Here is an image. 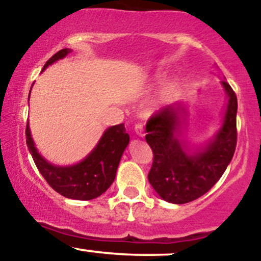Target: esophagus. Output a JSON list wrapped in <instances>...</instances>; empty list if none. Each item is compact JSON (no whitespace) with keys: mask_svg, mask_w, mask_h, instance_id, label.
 Segmentation results:
<instances>
[{"mask_svg":"<svg viewBox=\"0 0 261 261\" xmlns=\"http://www.w3.org/2000/svg\"><path fill=\"white\" fill-rule=\"evenodd\" d=\"M135 133H136V135L140 136V138H144V136H145V133H144L143 125H140V123L135 125Z\"/></svg>","mask_w":261,"mask_h":261,"instance_id":"esophagus-1","label":"esophagus"}]
</instances>
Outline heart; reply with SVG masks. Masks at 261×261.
Returning a JSON list of instances; mask_svg holds the SVG:
<instances>
[{
    "mask_svg": "<svg viewBox=\"0 0 261 261\" xmlns=\"http://www.w3.org/2000/svg\"><path fill=\"white\" fill-rule=\"evenodd\" d=\"M175 89H177V82H175L174 80H172V78L165 81L164 83L162 84V87H160L158 96L150 101L149 109L151 110V111L159 109V107L162 106L165 101H168V99H169L170 97L174 94Z\"/></svg>",
    "mask_w": 261,
    "mask_h": 261,
    "instance_id": "b5f03b06",
    "label": "heart"
}]
</instances>
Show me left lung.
<instances>
[{
	"mask_svg": "<svg viewBox=\"0 0 261 261\" xmlns=\"http://www.w3.org/2000/svg\"><path fill=\"white\" fill-rule=\"evenodd\" d=\"M227 103L221 125L203 144L184 138L186 103L172 105L146 123V143L154 160L147 179L158 196L174 204L194 201L210 191L222 177L236 147L238 98L226 81H221Z\"/></svg>",
	"mask_w": 261,
	"mask_h": 261,
	"instance_id": "1",
	"label": "left lung"
}]
</instances>
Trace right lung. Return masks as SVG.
Segmentation results:
<instances>
[{
	"instance_id": "right-lung-1",
	"label": "right lung",
	"mask_w": 261,
	"mask_h": 261,
	"mask_svg": "<svg viewBox=\"0 0 261 261\" xmlns=\"http://www.w3.org/2000/svg\"><path fill=\"white\" fill-rule=\"evenodd\" d=\"M69 53H72V49L59 50L46 62L43 70L67 57ZM128 143L130 136L126 133L123 123L111 126L103 131L96 146L81 162L70 165H57L48 162L38 151L31 136L29 121L26 126L28 149L44 179L59 194L78 201L97 198L111 187Z\"/></svg>"
}]
</instances>
